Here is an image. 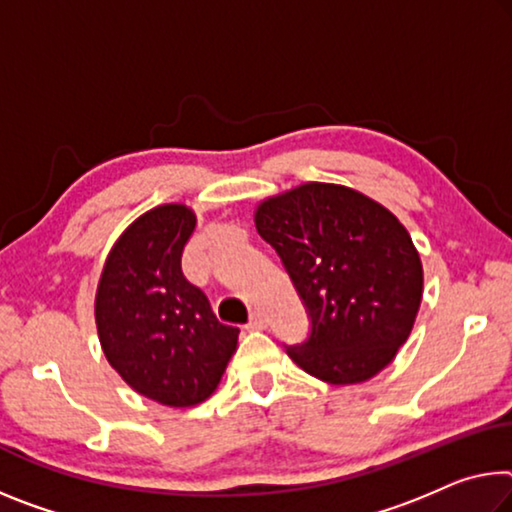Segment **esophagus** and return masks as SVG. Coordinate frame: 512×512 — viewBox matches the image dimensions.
Segmentation results:
<instances>
[{
	"label": "esophagus",
	"instance_id": "esophagus-1",
	"mask_svg": "<svg viewBox=\"0 0 512 512\" xmlns=\"http://www.w3.org/2000/svg\"><path fill=\"white\" fill-rule=\"evenodd\" d=\"M266 326H269V319H266V316L262 314V312H255L253 316H250V321H248V330H264Z\"/></svg>",
	"mask_w": 512,
	"mask_h": 512
}]
</instances>
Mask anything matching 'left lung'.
<instances>
[{
	"instance_id": "8db88e82",
	"label": "left lung",
	"mask_w": 512,
	"mask_h": 512,
	"mask_svg": "<svg viewBox=\"0 0 512 512\" xmlns=\"http://www.w3.org/2000/svg\"><path fill=\"white\" fill-rule=\"evenodd\" d=\"M259 237L289 273L312 330L287 355L332 385L383 371L415 326L424 271L389 209L339 184L307 182L259 202Z\"/></svg>"
}]
</instances>
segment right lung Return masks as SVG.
<instances>
[{
    "instance_id": "1",
    "label": "right lung",
    "mask_w": 512,
    "mask_h": 512,
    "mask_svg": "<svg viewBox=\"0 0 512 512\" xmlns=\"http://www.w3.org/2000/svg\"><path fill=\"white\" fill-rule=\"evenodd\" d=\"M196 230L186 205L136 218L113 243L95 296L102 351L136 392L170 408L202 403L237 351L239 328L223 326L202 289L182 273Z\"/></svg>"
}]
</instances>
